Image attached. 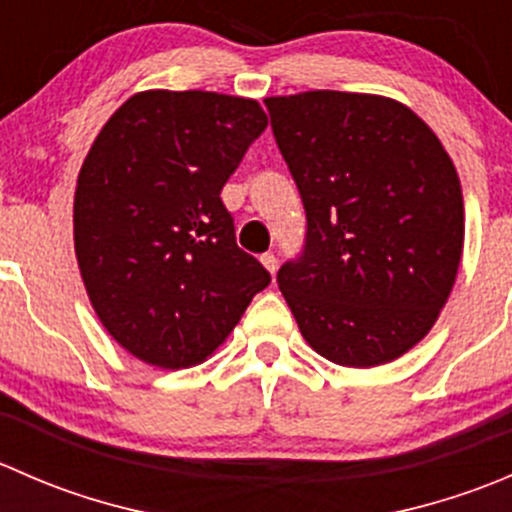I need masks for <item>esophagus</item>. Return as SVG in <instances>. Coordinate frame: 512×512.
Wrapping results in <instances>:
<instances>
[{
  "mask_svg": "<svg viewBox=\"0 0 512 512\" xmlns=\"http://www.w3.org/2000/svg\"><path fill=\"white\" fill-rule=\"evenodd\" d=\"M260 262H262V267L270 272V275H275V272H277V257L272 255V252H265V255L260 257Z\"/></svg>",
  "mask_w": 512,
  "mask_h": 512,
  "instance_id": "34e87169",
  "label": "esophagus"
}]
</instances>
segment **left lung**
Returning a JSON list of instances; mask_svg holds the SVG:
<instances>
[{
    "instance_id": "left-lung-1",
    "label": "left lung",
    "mask_w": 512,
    "mask_h": 512,
    "mask_svg": "<svg viewBox=\"0 0 512 512\" xmlns=\"http://www.w3.org/2000/svg\"><path fill=\"white\" fill-rule=\"evenodd\" d=\"M265 106L307 213L302 255L277 272L299 332L334 364L399 359L456 285L466 235L456 165L394 98L304 91Z\"/></svg>"
}]
</instances>
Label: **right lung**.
Instances as JSON below:
<instances>
[{"instance_id":"add662e5","label":"right lung","mask_w":512,"mask_h":512,"mask_svg":"<svg viewBox=\"0 0 512 512\" xmlns=\"http://www.w3.org/2000/svg\"><path fill=\"white\" fill-rule=\"evenodd\" d=\"M265 128L252 98L153 89L96 136L76 180V260L101 324L136 359L203 364L270 285L220 200Z\"/></svg>"}]
</instances>
